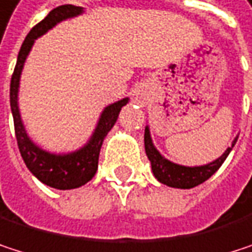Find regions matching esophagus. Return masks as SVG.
<instances>
[{"label": "esophagus", "mask_w": 252, "mask_h": 252, "mask_svg": "<svg viewBox=\"0 0 252 252\" xmlns=\"http://www.w3.org/2000/svg\"><path fill=\"white\" fill-rule=\"evenodd\" d=\"M132 101H133V104L144 107L148 101V88L145 85L136 86L132 92Z\"/></svg>", "instance_id": "esophagus-1"}]
</instances>
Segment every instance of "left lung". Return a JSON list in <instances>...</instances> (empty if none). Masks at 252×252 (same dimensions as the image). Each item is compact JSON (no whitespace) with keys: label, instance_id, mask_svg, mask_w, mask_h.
Segmentation results:
<instances>
[{"label":"left lung","instance_id":"8db88e82","mask_svg":"<svg viewBox=\"0 0 252 252\" xmlns=\"http://www.w3.org/2000/svg\"><path fill=\"white\" fill-rule=\"evenodd\" d=\"M238 141V135L236 138L232 141V145L227 147V150L214 161L202 164V166H182V164H176L167 158H164L160 151L154 147L153 144V138H151V132H150V126L145 127V135H144V142H145V153L147 157L151 163V169H153V175L156 176V179L163 184L167 185L170 188H179V189H190L193 187L201 185L202 182H205L207 179H210L219 169L220 166L224 163L226 157L229 156V153L232 151V148L235 147Z\"/></svg>","mask_w":252,"mask_h":252}]
</instances>
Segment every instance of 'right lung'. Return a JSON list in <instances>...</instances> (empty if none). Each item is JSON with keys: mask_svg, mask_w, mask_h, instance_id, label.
Instances as JSON below:
<instances>
[{"mask_svg": "<svg viewBox=\"0 0 252 252\" xmlns=\"http://www.w3.org/2000/svg\"><path fill=\"white\" fill-rule=\"evenodd\" d=\"M82 13H83L82 7H76L71 4L60 5L53 11H50V14L42 22H39L26 36L19 51L17 63L14 67V73L11 76V83H10V105L14 120L16 139L22 158L35 178H38L47 187L60 189V190L79 188L88 184L95 176L98 169L99 150L104 142V138L117 122L122 107L129 102V98H123L107 105L102 110L89 141L82 148L67 154H56V153L45 151L44 148L36 145L28 135L19 108L20 76L25 67V62L35 44V39L45 35L50 29H53L60 22L80 16Z\"/></svg>", "mask_w": 252, "mask_h": 252, "instance_id": "obj_1", "label": "right lung"}]
</instances>
